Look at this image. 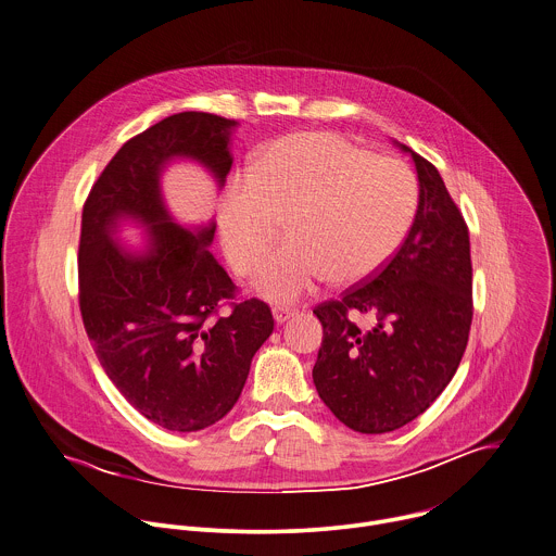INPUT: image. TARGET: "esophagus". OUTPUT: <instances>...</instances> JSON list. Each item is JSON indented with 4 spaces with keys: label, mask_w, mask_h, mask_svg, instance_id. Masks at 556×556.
<instances>
[{
    "label": "esophagus",
    "mask_w": 556,
    "mask_h": 556,
    "mask_svg": "<svg viewBox=\"0 0 556 556\" xmlns=\"http://www.w3.org/2000/svg\"><path fill=\"white\" fill-rule=\"evenodd\" d=\"M273 314H275V320L281 325V323L290 320V318L296 314V309H294V307H288V305H277V307L273 309Z\"/></svg>",
    "instance_id": "esophagus-1"
}]
</instances>
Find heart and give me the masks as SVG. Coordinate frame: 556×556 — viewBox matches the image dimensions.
<instances>
[{"label":"heart","mask_w":556,"mask_h":556,"mask_svg":"<svg viewBox=\"0 0 556 556\" xmlns=\"http://www.w3.org/2000/svg\"><path fill=\"white\" fill-rule=\"evenodd\" d=\"M420 207V184L399 157L331 131H303L266 144L249 175L231 179L220 201V236L231 266L253 275L281 220L290 240L262 266L257 288L294 301L327 277L368 281L405 244Z\"/></svg>","instance_id":"obj_1"}]
</instances>
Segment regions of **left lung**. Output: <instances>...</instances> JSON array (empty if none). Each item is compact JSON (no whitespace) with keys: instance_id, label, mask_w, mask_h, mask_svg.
Returning <instances> with one entry per match:
<instances>
[{"instance_id":"obj_1","label":"left lung","mask_w":556,"mask_h":556,"mask_svg":"<svg viewBox=\"0 0 556 556\" xmlns=\"http://www.w3.org/2000/svg\"><path fill=\"white\" fill-rule=\"evenodd\" d=\"M412 153L420 207L394 260L340 299L314 307L323 346L314 366L318 396L359 433H390L420 414L455 377L472 325L468 225L438 168ZM351 311L374 316L359 330Z\"/></svg>"}]
</instances>
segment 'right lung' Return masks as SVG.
<instances>
[{"instance_id":"1","label":"right lung","mask_w":556,"mask_h":556,"mask_svg":"<svg viewBox=\"0 0 556 556\" xmlns=\"http://www.w3.org/2000/svg\"><path fill=\"white\" fill-rule=\"evenodd\" d=\"M233 125L207 112L162 118L114 153L81 212L84 329L125 401L168 431L218 422L240 399L251 359L275 329L270 307L238 299L236 283L207 251L216 225L188 231L170 220L160 197V173L173 157L199 160L223 186L233 162ZM121 215L150 227L147 254L131 256L111 240Z\"/></svg>"}]
</instances>
